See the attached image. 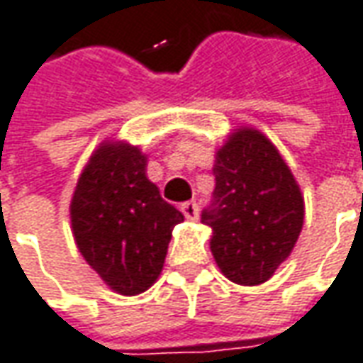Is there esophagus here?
<instances>
[{
	"label": "esophagus",
	"instance_id": "1",
	"mask_svg": "<svg viewBox=\"0 0 363 363\" xmlns=\"http://www.w3.org/2000/svg\"><path fill=\"white\" fill-rule=\"evenodd\" d=\"M182 213L186 216L187 220H198L199 210H198V203L196 201H186V203H182Z\"/></svg>",
	"mask_w": 363,
	"mask_h": 363
}]
</instances>
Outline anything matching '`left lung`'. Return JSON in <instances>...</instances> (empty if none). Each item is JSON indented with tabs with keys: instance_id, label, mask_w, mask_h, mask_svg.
<instances>
[{
	"instance_id": "8db88e82",
	"label": "left lung",
	"mask_w": 363,
	"mask_h": 363,
	"mask_svg": "<svg viewBox=\"0 0 363 363\" xmlns=\"http://www.w3.org/2000/svg\"><path fill=\"white\" fill-rule=\"evenodd\" d=\"M213 201L201 213L221 274L259 286L291 254L303 225V196L278 147L255 128L233 130L216 152Z\"/></svg>"
}]
</instances>
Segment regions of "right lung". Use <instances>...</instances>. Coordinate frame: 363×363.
Returning <instances> with one entry per match:
<instances>
[{
	"mask_svg": "<svg viewBox=\"0 0 363 363\" xmlns=\"http://www.w3.org/2000/svg\"><path fill=\"white\" fill-rule=\"evenodd\" d=\"M147 155L128 142L97 145L77 179L69 218L79 254L119 296L152 288L182 211L145 176Z\"/></svg>",
	"mask_w": 363,
	"mask_h": 363,
	"instance_id": "obj_1",
	"label": "right lung"
}]
</instances>
